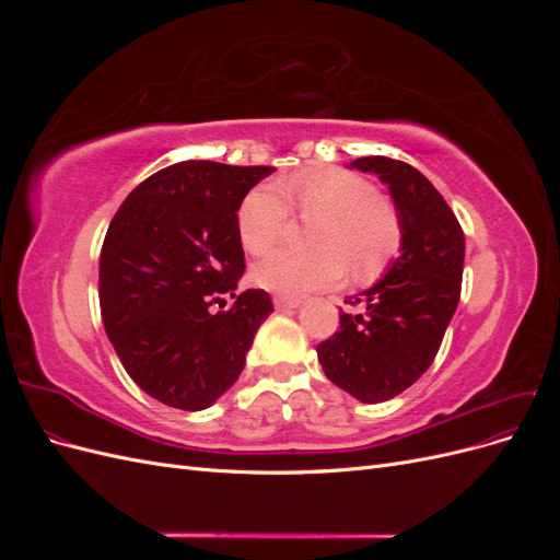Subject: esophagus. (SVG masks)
I'll return each mask as SVG.
<instances>
[{"mask_svg":"<svg viewBox=\"0 0 560 560\" xmlns=\"http://www.w3.org/2000/svg\"><path fill=\"white\" fill-rule=\"evenodd\" d=\"M273 306L278 311H292V308H299L301 306V299L296 296H273Z\"/></svg>","mask_w":560,"mask_h":560,"instance_id":"obj_1","label":"esophagus"}]
</instances>
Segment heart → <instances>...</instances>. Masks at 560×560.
Wrapping results in <instances>:
<instances>
[{
	"instance_id": "heart-1",
	"label": "heart",
	"mask_w": 560,
	"mask_h": 560,
	"mask_svg": "<svg viewBox=\"0 0 560 560\" xmlns=\"http://www.w3.org/2000/svg\"><path fill=\"white\" fill-rule=\"evenodd\" d=\"M287 206L319 217L313 229V247L319 249H276L252 266V282L280 296L331 287L343 278L346 261L352 273L366 276L399 243L397 214L378 198L376 186L331 167L254 186L235 217L247 252L261 254L278 243L290 219Z\"/></svg>"
}]
</instances>
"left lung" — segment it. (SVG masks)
Returning a JSON list of instances; mask_svg holds the SVG:
<instances>
[{
    "mask_svg": "<svg viewBox=\"0 0 560 560\" xmlns=\"http://www.w3.org/2000/svg\"><path fill=\"white\" fill-rule=\"evenodd\" d=\"M348 167L378 175L395 202L399 257L369 290L362 313H341V329L317 346L327 378L364 404L404 393L430 369L460 301L465 235L448 202L413 165L366 156Z\"/></svg>",
    "mask_w": 560,
    "mask_h": 560,
    "instance_id": "8db88e82",
    "label": "left lung"
}]
</instances>
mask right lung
I'll return each mask as SVG.
<instances>
[{
    "label": "right lung",
    "mask_w": 560,
    "mask_h": 560,
    "mask_svg": "<svg viewBox=\"0 0 560 560\" xmlns=\"http://www.w3.org/2000/svg\"><path fill=\"white\" fill-rule=\"evenodd\" d=\"M266 165L184 161L121 202L100 254V308L128 376L173 409L202 411L238 381L254 334L273 313L245 273L238 208ZM234 303L214 314L211 306Z\"/></svg>",
    "instance_id": "right-lung-1"
}]
</instances>
